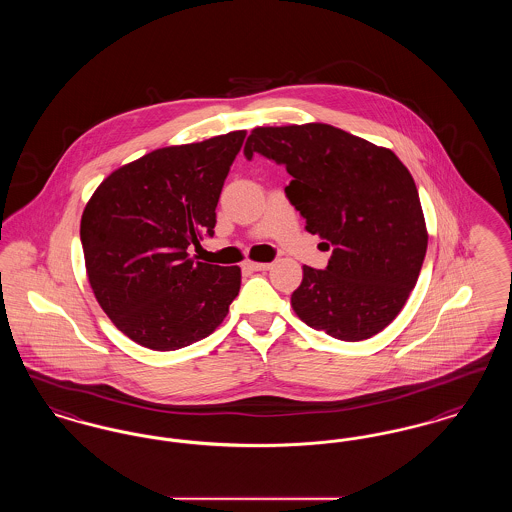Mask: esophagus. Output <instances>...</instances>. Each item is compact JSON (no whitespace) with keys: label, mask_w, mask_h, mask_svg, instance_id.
<instances>
[{"label":"esophagus","mask_w":512,"mask_h":512,"mask_svg":"<svg viewBox=\"0 0 512 512\" xmlns=\"http://www.w3.org/2000/svg\"><path fill=\"white\" fill-rule=\"evenodd\" d=\"M244 268L247 270H253V272H259V270H268L270 263H255V261H245Z\"/></svg>","instance_id":"esophagus-1"}]
</instances>
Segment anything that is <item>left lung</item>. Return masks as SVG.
Returning <instances> with one entry per match:
<instances>
[{
	"instance_id": "left-lung-1",
	"label": "left lung",
	"mask_w": 512,
	"mask_h": 512,
	"mask_svg": "<svg viewBox=\"0 0 512 512\" xmlns=\"http://www.w3.org/2000/svg\"><path fill=\"white\" fill-rule=\"evenodd\" d=\"M253 153L292 174L290 203L332 251L324 270L303 267L295 315L336 340L382 332L405 307L428 247L409 169L388 147L322 122L253 128L244 155Z\"/></svg>"
}]
</instances>
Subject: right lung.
Returning a JSON list of instances; mask_svg holds the SVG:
<instances>
[{
    "label": "right lung",
    "mask_w": 512,
    "mask_h": 512,
    "mask_svg": "<svg viewBox=\"0 0 512 512\" xmlns=\"http://www.w3.org/2000/svg\"><path fill=\"white\" fill-rule=\"evenodd\" d=\"M245 130L155 149L111 172L84 207L80 240L99 307L130 340L174 351L213 334L242 284L240 267L195 263Z\"/></svg>",
    "instance_id": "obj_1"
}]
</instances>
